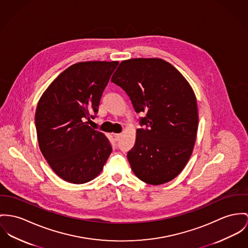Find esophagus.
Listing matches in <instances>:
<instances>
[{
    "instance_id": "esophagus-1",
    "label": "esophagus",
    "mask_w": 248,
    "mask_h": 248,
    "mask_svg": "<svg viewBox=\"0 0 248 248\" xmlns=\"http://www.w3.org/2000/svg\"><path fill=\"white\" fill-rule=\"evenodd\" d=\"M113 137H114L115 140H120V139H121V137H122V134H121V133L113 134Z\"/></svg>"
}]
</instances>
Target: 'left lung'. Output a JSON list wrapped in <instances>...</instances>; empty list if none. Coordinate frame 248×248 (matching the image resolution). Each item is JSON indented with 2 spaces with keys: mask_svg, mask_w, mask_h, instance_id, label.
Segmentation results:
<instances>
[{
  "mask_svg": "<svg viewBox=\"0 0 248 248\" xmlns=\"http://www.w3.org/2000/svg\"><path fill=\"white\" fill-rule=\"evenodd\" d=\"M111 81L143 112L136 142L127 153L138 178L161 185L176 177L191 157L198 128V109L191 85L161 58H132L120 63Z\"/></svg>",
  "mask_w": 248,
  "mask_h": 248,
  "instance_id": "1",
  "label": "left lung"
}]
</instances>
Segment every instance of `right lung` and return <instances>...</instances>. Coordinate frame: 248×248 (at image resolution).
Instances as JSON below:
<instances>
[{
    "mask_svg": "<svg viewBox=\"0 0 248 248\" xmlns=\"http://www.w3.org/2000/svg\"><path fill=\"white\" fill-rule=\"evenodd\" d=\"M118 61L78 62L51 83L38 101V146L63 180L87 183L102 171L112 151L108 139L88 125Z\"/></svg>",
    "mask_w": 248,
    "mask_h": 248,
    "instance_id": "right-lung-1",
    "label": "right lung"
}]
</instances>
